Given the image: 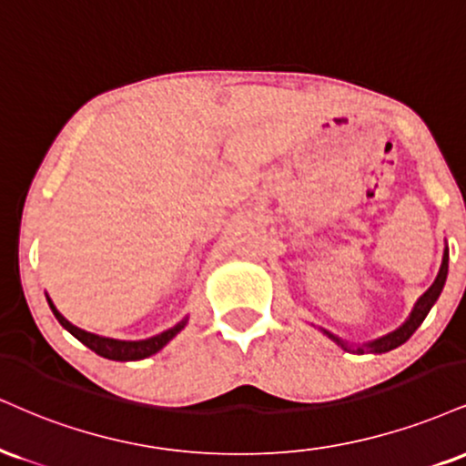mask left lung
I'll list each match as a JSON object with an SVG mask.
<instances>
[{
  "mask_svg": "<svg viewBox=\"0 0 466 466\" xmlns=\"http://www.w3.org/2000/svg\"><path fill=\"white\" fill-rule=\"evenodd\" d=\"M447 268H450V249L445 248V254H442V262H441V268H439V276H436L434 284H431V287L425 290L421 297H419L417 304H414V308H412L410 317L406 319V323H403L401 328H397L395 332L382 336V339L371 340V343H364L360 347H356L358 354H364V351H371V354H384V351H390V350H395V347H400V345L406 343V340L410 339L414 332H417V328L423 323V319L428 317L430 308L436 304V299H439L441 290H442V287H445ZM323 332L328 334L336 345H340V347H343V350L351 351L350 347H347L345 340H340L339 336H334L332 332H328V329H323Z\"/></svg>",
  "mask_w": 466,
  "mask_h": 466,
  "instance_id": "8db88e82",
  "label": "left lung"
}]
</instances>
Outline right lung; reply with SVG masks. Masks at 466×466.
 <instances>
[{
    "instance_id": "right-lung-1",
    "label": "right lung",
    "mask_w": 466,
    "mask_h": 466,
    "mask_svg": "<svg viewBox=\"0 0 466 466\" xmlns=\"http://www.w3.org/2000/svg\"><path fill=\"white\" fill-rule=\"evenodd\" d=\"M49 301V308H52L54 317L58 319V323L63 325L66 332H71L76 336L80 343H84L88 347V350H93L97 356H104L108 358V360H143V358H149L154 354H158V351L165 347L169 340L176 336L179 329L187 325V319L184 321H179L177 325H173L171 329H167V332H162L158 336H151V339H145V340H116V339H106V336H97V334H91L86 332V329H80L76 328V325L66 321V319L60 315L58 310H56V306L52 304V299L47 297Z\"/></svg>"
}]
</instances>
